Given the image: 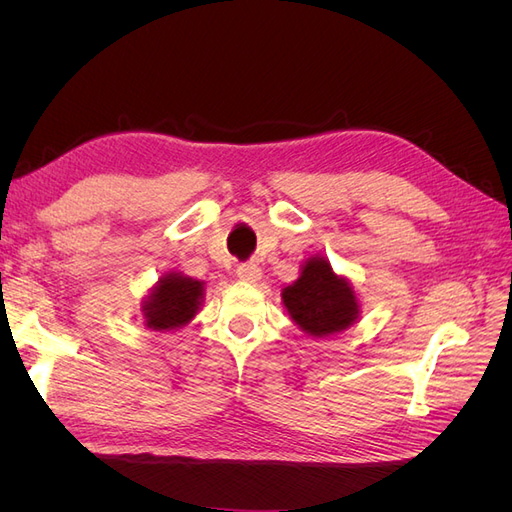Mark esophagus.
Masks as SVG:
<instances>
[{
    "label": "esophagus",
    "instance_id": "34e87169",
    "mask_svg": "<svg viewBox=\"0 0 512 512\" xmlns=\"http://www.w3.org/2000/svg\"><path fill=\"white\" fill-rule=\"evenodd\" d=\"M237 275H239V280H243V282H258L260 280V269L256 267V265H252V262H245V265H239L237 267Z\"/></svg>",
    "mask_w": 512,
    "mask_h": 512
}]
</instances>
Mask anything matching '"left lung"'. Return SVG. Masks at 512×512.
Here are the masks:
<instances>
[{"mask_svg": "<svg viewBox=\"0 0 512 512\" xmlns=\"http://www.w3.org/2000/svg\"><path fill=\"white\" fill-rule=\"evenodd\" d=\"M282 299L290 318L314 337L344 331L359 316L354 290L324 258H309L299 280L284 288Z\"/></svg>", "mask_w": 512, "mask_h": 512, "instance_id": "left-lung-1", "label": "left lung"}]
</instances>
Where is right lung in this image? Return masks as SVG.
<instances>
[{
  "mask_svg": "<svg viewBox=\"0 0 512 512\" xmlns=\"http://www.w3.org/2000/svg\"><path fill=\"white\" fill-rule=\"evenodd\" d=\"M200 299H203V282L179 273L164 275L143 305L147 327L153 331L183 327L196 316Z\"/></svg>",
  "mask_w": 512,
  "mask_h": 512,
  "instance_id": "right-lung-1",
  "label": "right lung"
}]
</instances>
